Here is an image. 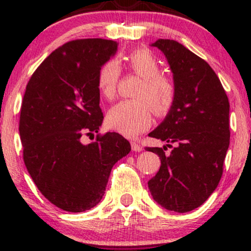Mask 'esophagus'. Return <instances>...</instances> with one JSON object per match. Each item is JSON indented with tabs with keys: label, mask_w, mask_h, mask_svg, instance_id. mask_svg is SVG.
<instances>
[{
	"label": "esophagus",
	"mask_w": 251,
	"mask_h": 251,
	"mask_svg": "<svg viewBox=\"0 0 251 251\" xmlns=\"http://www.w3.org/2000/svg\"><path fill=\"white\" fill-rule=\"evenodd\" d=\"M131 148H132V150H133V151H135V152H140V151H143V146L140 145L139 143H134V142H132V143H131Z\"/></svg>",
	"instance_id": "1"
}]
</instances>
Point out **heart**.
Listing matches in <instances>:
<instances>
[{
	"label": "heart",
	"mask_w": 251,
	"mask_h": 251,
	"mask_svg": "<svg viewBox=\"0 0 251 251\" xmlns=\"http://www.w3.org/2000/svg\"><path fill=\"white\" fill-rule=\"evenodd\" d=\"M129 70L143 79L135 92V99L124 100L108 112L107 120L112 128L125 137L133 138L150 127L157 116H164L175 102L176 88L169 77L160 75V66L151 51L134 50L126 57ZM120 67L116 60H108L98 71L97 83L100 93L107 100L117 96Z\"/></svg>",
	"instance_id": "heart-1"
}]
</instances>
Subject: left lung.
Returning <instances> with one entry per match:
<instances>
[{"instance_id": "obj_1", "label": "left lung", "mask_w": 251, "mask_h": 251, "mask_svg": "<svg viewBox=\"0 0 251 251\" xmlns=\"http://www.w3.org/2000/svg\"><path fill=\"white\" fill-rule=\"evenodd\" d=\"M151 46L168 60L176 98L165 119L149 134L168 143L146 148L162 163L149 189L163 208L188 212L208 200L221 180L230 143L229 100L209 63L181 43L159 39ZM168 147L173 148L170 155Z\"/></svg>"}]
</instances>
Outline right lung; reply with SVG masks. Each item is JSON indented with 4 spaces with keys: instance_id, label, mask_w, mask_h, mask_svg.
<instances>
[{
    "instance_id": "right-lung-1",
    "label": "right lung",
    "mask_w": 251,
    "mask_h": 251,
    "mask_svg": "<svg viewBox=\"0 0 251 251\" xmlns=\"http://www.w3.org/2000/svg\"><path fill=\"white\" fill-rule=\"evenodd\" d=\"M112 40H74L50 54L31 75L22 100L24 160L40 192L57 208L82 212L101 201L113 165L131 151L123 135L98 133V71L117 53Z\"/></svg>"
}]
</instances>
